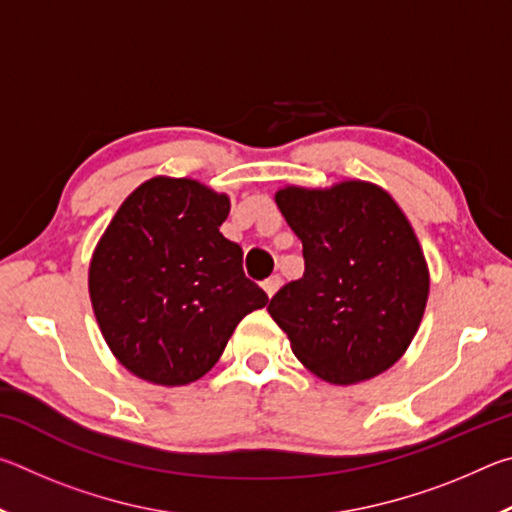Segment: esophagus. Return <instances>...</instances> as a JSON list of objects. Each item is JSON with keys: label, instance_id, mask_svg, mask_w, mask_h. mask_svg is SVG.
<instances>
[{"label": "esophagus", "instance_id": "esophagus-1", "mask_svg": "<svg viewBox=\"0 0 512 512\" xmlns=\"http://www.w3.org/2000/svg\"><path fill=\"white\" fill-rule=\"evenodd\" d=\"M262 287H264V291H266V296L273 298L275 293H277V289L282 287V277H280V275H271V277H268V280H264Z\"/></svg>", "mask_w": 512, "mask_h": 512}]
</instances>
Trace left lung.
<instances>
[{
  "instance_id": "1",
  "label": "left lung",
  "mask_w": 512,
  "mask_h": 512,
  "mask_svg": "<svg viewBox=\"0 0 512 512\" xmlns=\"http://www.w3.org/2000/svg\"><path fill=\"white\" fill-rule=\"evenodd\" d=\"M275 203L305 257V275L268 302L293 354L336 386L386 372L411 345L429 298L427 259L406 214L366 180L287 185Z\"/></svg>"
}]
</instances>
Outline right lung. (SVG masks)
Returning <instances> with one entry per match:
<instances>
[{
	"instance_id": "right-lung-1",
	"label": "right lung",
	"mask_w": 512,
	"mask_h": 512,
	"mask_svg": "<svg viewBox=\"0 0 512 512\" xmlns=\"http://www.w3.org/2000/svg\"><path fill=\"white\" fill-rule=\"evenodd\" d=\"M230 198L192 178L155 176L126 198L90 259L94 316L110 352L158 386L201 379L241 318L268 296L219 228Z\"/></svg>"
}]
</instances>
